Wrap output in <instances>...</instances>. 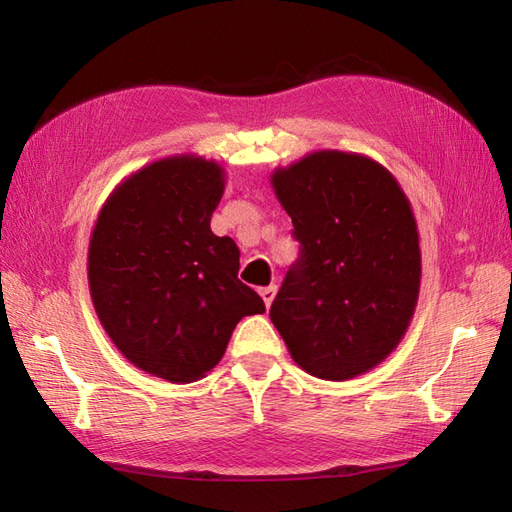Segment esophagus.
Instances as JSON below:
<instances>
[{"mask_svg": "<svg viewBox=\"0 0 512 512\" xmlns=\"http://www.w3.org/2000/svg\"><path fill=\"white\" fill-rule=\"evenodd\" d=\"M259 295H262V299H264V303H266V308H270V306H273L275 295H277V286H266V288L259 290Z\"/></svg>", "mask_w": 512, "mask_h": 512, "instance_id": "34e87169", "label": "esophagus"}]
</instances>
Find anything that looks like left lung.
I'll use <instances>...</instances> for the list:
<instances>
[{
    "label": "left lung",
    "mask_w": 512,
    "mask_h": 512,
    "mask_svg": "<svg viewBox=\"0 0 512 512\" xmlns=\"http://www.w3.org/2000/svg\"><path fill=\"white\" fill-rule=\"evenodd\" d=\"M299 262L270 308L290 356L323 380L361 376L396 350L420 292V237L398 180L363 154L321 149L270 176Z\"/></svg>",
    "instance_id": "obj_1"
}]
</instances>
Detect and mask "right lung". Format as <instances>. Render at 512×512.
I'll use <instances>...</instances> for the list:
<instances>
[{
    "label": "right lung",
    "instance_id": "obj_1",
    "mask_svg": "<svg viewBox=\"0 0 512 512\" xmlns=\"http://www.w3.org/2000/svg\"><path fill=\"white\" fill-rule=\"evenodd\" d=\"M224 184L215 160H156L110 193L90 237L88 284L103 330L129 363L169 383L206 376L239 319L266 312L237 279V244L211 231Z\"/></svg>",
    "mask_w": 512,
    "mask_h": 512
}]
</instances>
